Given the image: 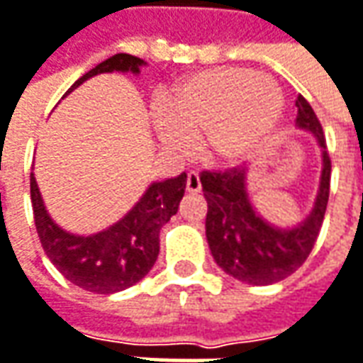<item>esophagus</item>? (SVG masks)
<instances>
[{"mask_svg":"<svg viewBox=\"0 0 363 363\" xmlns=\"http://www.w3.org/2000/svg\"><path fill=\"white\" fill-rule=\"evenodd\" d=\"M186 191L189 193H199L201 191V181L197 172H189L186 174Z\"/></svg>","mask_w":363,"mask_h":363,"instance_id":"34e87169","label":"esophagus"}]
</instances>
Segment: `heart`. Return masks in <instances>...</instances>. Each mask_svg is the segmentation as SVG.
I'll return each instance as SVG.
<instances>
[{"label":"heart","mask_w":363,"mask_h":363,"mask_svg":"<svg viewBox=\"0 0 363 363\" xmlns=\"http://www.w3.org/2000/svg\"><path fill=\"white\" fill-rule=\"evenodd\" d=\"M281 115V94L263 75L224 67L191 75L160 102L158 133L174 154L199 141L201 154L216 164L248 158Z\"/></svg>","instance_id":"obj_1"}]
</instances>
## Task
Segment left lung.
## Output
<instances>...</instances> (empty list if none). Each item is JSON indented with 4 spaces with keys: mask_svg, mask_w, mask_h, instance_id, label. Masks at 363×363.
Returning a JSON list of instances; mask_svg holds the SVG:
<instances>
[{
    "mask_svg": "<svg viewBox=\"0 0 363 363\" xmlns=\"http://www.w3.org/2000/svg\"><path fill=\"white\" fill-rule=\"evenodd\" d=\"M296 125L318 139L323 150V172L314 207L304 222L294 228H277L263 220L246 193V170L201 172L207 201L205 234L216 263L228 275L252 284H277L298 271L308 259L325 220L330 189V158L320 121L304 96L296 98Z\"/></svg>",
    "mask_w": 363,
    "mask_h": 363,
    "instance_id": "8db88e82",
    "label": "left lung"
}]
</instances>
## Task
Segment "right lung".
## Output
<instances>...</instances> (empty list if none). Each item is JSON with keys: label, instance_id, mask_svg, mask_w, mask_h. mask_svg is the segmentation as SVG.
<instances>
[{"label": "right lung", "instance_id": "1", "mask_svg": "<svg viewBox=\"0 0 363 363\" xmlns=\"http://www.w3.org/2000/svg\"><path fill=\"white\" fill-rule=\"evenodd\" d=\"M145 65L143 59L127 53H117L98 63L94 69L82 75L74 84L79 86L88 77L106 72H131L139 74ZM186 172L174 179L152 182L135 207L111 228L77 236L55 224L40 197L34 174H30V199H33L34 224L45 248L61 275L77 288L94 294H115L135 286L154 267L160 252V230L179 211L184 195Z\"/></svg>", "mask_w": 363, "mask_h": 363}]
</instances>
